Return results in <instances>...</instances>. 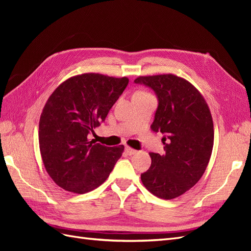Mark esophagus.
Wrapping results in <instances>:
<instances>
[{"label":"esophagus","mask_w":251,"mask_h":251,"mask_svg":"<svg viewBox=\"0 0 251 251\" xmlns=\"http://www.w3.org/2000/svg\"><path fill=\"white\" fill-rule=\"evenodd\" d=\"M126 154H127V155H130V156L137 153V151L134 150V149H132V148H130V147H126Z\"/></svg>","instance_id":"34e87169"}]
</instances>
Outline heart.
<instances>
[{
  "instance_id": "heart-1",
  "label": "heart",
  "mask_w": 251,
  "mask_h": 251,
  "mask_svg": "<svg viewBox=\"0 0 251 251\" xmlns=\"http://www.w3.org/2000/svg\"><path fill=\"white\" fill-rule=\"evenodd\" d=\"M137 93H146V92H142V91H139V92H137Z\"/></svg>"
}]
</instances>
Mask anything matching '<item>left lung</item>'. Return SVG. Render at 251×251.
<instances>
[{
  "mask_svg": "<svg viewBox=\"0 0 251 251\" xmlns=\"http://www.w3.org/2000/svg\"><path fill=\"white\" fill-rule=\"evenodd\" d=\"M155 91L158 108L151 131L163 134L165 154L150 153L151 164L141 174L150 193L171 200L183 195L206 170L214 147V123L203 95L175 74L139 76L134 80Z\"/></svg>",
  "mask_w": 251,
  "mask_h": 251,
  "instance_id": "obj_1",
  "label": "left lung"
}]
</instances>
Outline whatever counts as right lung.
<instances>
[{
  "label": "right lung",
  "instance_id": "1",
  "mask_svg": "<svg viewBox=\"0 0 251 251\" xmlns=\"http://www.w3.org/2000/svg\"><path fill=\"white\" fill-rule=\"evenodd\" d=\"M127 83V77L83 73L63 81L49 96L40 118V151L49 176L65 191H93L123 155V144L105 147L89 137Z\"/></svg>",
  "mask_w": 251,
  "mask_h": 251
}]
</instances>
